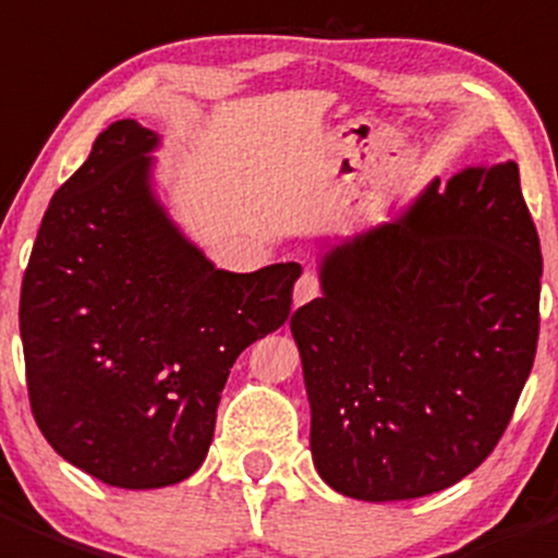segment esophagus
<instances>
[{"mask_svg":"<svg viewBox=\"0 0 558 558\" xmlns=\"http://www.w3.org/2000/svg\"><path fill=\"white\" fill-rule=\"evenodd\" d=\"M313 296H318V280L311 272L302 275L294 286V307H302L305 302H311Z\"/></svg>","mask_w":558,"mask_h":558,"instance_id":"obj_1","label":"esophagus"}]
</instances>
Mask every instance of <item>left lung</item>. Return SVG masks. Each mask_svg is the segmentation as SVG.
Here are the masks:
<instances>
[{"instance_id":"1","label":"left lung","mask_w":558,"mask_h":558,"mask_svg":"<svg viewBox=\"0 0 558 558\" xmlns=\"http://www.w3.org/2000/svg\"><path fill=\"white\" fill-rule=\"evenodd\" d=\"M543 253L515 160L428 182L338 236L322 296L291 316L318 477L360 501L461 483L510 423L534 365Z\"/></svg>"}]
</instances>
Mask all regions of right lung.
Returning <instances> with one entry per match:
<instances>
[{"label": "right lung", "instance_id": "1", "mask_svg": "<svg viewBox=\"0 0 558 558\" xmlns=\"http://www.w3.org/2000/svg\"><path fill=\"white\" fill-rule=\"evenodd\" d=\"M163 138L102 130L53 193L21 286L32 414L100 483L153 490L207 458L236 356L283 327L300 264L218 269L158 193Z\"/></svg>", "mask_w": 558, "mask_h": 558}]
</instances>
